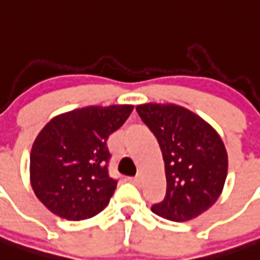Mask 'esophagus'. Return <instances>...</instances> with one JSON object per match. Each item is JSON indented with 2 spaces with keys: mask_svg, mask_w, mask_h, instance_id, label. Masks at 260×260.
<instances>
[{
  "mask_svg": "<svg viewBox=\"0 0 260 260\" xmlns=\"http://www.w3.org/2000/svg\"><path fill=\"white\" fill-rule=\"evenodd\" d=\"M128 180H129L131 183H133V184H140V182H141L140 177H131V178H128Z\"/></svg>",
  "mask_w": 260,
  "mask_h": 260,
  "instance_id": "obj_1",
  "label": "esophagus"
}]
</instances>
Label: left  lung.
<instances>
[{"instance_id":"1","label":"left lung","mask_w":260,"mask_h":260,"mask_svg":"<svg viewBox=\"0 0 260 260\" xmlns=\"http://www.w3.org/2000/svg\"><path fill=\"white\" fill-rule=\"evenodd\" d=\"M157 137L166 171V195L152 211L166 220H192L216 203L224 188L228 154L217 132L200 116L177 105L136 107Z\"/></svg>"}]
</instances>
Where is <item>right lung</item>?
I'll list each match as a JSON object with an SVG mask.
<instances>
[{
	"instance_id": "add662e5",
	"label": "right lung",
	"mask_w": 260,
	"mask_h": 260,
	"mask_svg": "<svg viewBox=\"0 0 260 260\" xmlns=\"http://www.w3.org/2000/svg\"><path fill=\"white\" fill-rule=\"evenodd\" d=\"M133 106H90L53 117L31 149L34 192L52 213L71 221L107 207L117 180L108 174V136L125 123Z\"/></svg>"
}]
</instances>
